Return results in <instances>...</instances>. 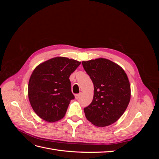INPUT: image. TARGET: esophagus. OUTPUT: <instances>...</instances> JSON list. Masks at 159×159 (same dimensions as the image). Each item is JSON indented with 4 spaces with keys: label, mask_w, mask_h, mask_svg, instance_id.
Here are the masks:
<instances>
[{
    "label": "esophagus",
    "mask_w": 159,
    "mask_h": 159,
    "mask_svg": "<svg viewBox=\"0 0 159 159\" xmlns=\"http://www.w3.org/2000/svg\"><path fill=\"white\" fill-rule=\"evenodd\" d=\"M81 93H78V94H75V99H78L80 96H81Z\"/></svg>",
    "instance_id": "obj_1"
}]
</instances>
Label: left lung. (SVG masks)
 <instances>
[{
  "label": "left lung",
  "instance_id": "8db88e82",
  "mask_svg": "<svg viewBox=\"0 0 159 159\" xmlns=\"http://www.w3.org/2000/svg\"><path fill=\"white\" fill-rule=\"evenodd\" d=\"M82 65L94 86L92 102L84 108L85 117L95 126H109L122 116L129 103L127 75L121 66L105 58L83 61Z\"/></svg>",
  "mask_w": 159,
  "mask_h": 159
}]
</instances>
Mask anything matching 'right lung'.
Here are the masks:
<instances>
[{
    "instance_id": "obj_1",
    "label": "right lung",
    "mask_w": 159,
    "mask_h": 159,
    "mask_svg": "<svg viewBox=\"0 0 159 159\" xmlns=\"http://www.w3.org/2000/svg\"><path fill=\"white\" fill-rule=\"evenodd\" d=\"M81 61L56 57L40 64L34 70L28 87L31 106L38 116L53 123L63 118L74 95L70 76Z\"/></svg>"
}]
</instances>
